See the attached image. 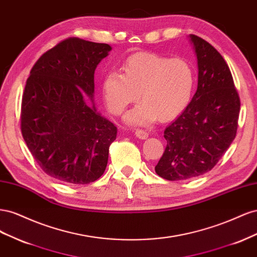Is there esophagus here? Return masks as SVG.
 <instances>
[{
    "instance_id": "obj_1",
    "label": "esophagus",
    "mask_w": 257,
    "mask_h": 257,
    "mask_svg": "<svg viewBox=\"0 0 257 257\" xmlns=\"http://www.w3.org/2000/svg\"><path fill=\"white\" fill-rule=\"evenodd\" d=\"M135 135H136V137H138L139 139H146L147 137H148V133L146 131H144V130H139V128H137L136 131H135Z\"/></svg>"
}]
</instances>
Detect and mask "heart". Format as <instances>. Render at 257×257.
I'll return each mask as SVG.
<instances>
[{
    "label": "heart",
    "instance_id": "obj_1",
    "mask_svg": "<svg viewBox=\"0 0 257 257\" xmlns=\"http://www.w3.org/2000/svg\"><path fill=\"white\" fill-rule=\"evenodd\" d=\"M122 69L123 74L110 72L104 77L102 92L113 114H121L141 93L143 102L126 115L131 124L147 125L158 116L163 121L172 120L191 102L196 77L184 59L138 52L125 60Z\"/></svg>",
    "mask_w": 257,
    "mask_h": 257
}]
</instances>
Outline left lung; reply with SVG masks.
<instances>
[{
  "mask_svg": "<svg viewBox=\"0 0 257 257\" xmlns=\"http://www.w3.org/2000/svg\"><path fill=\"white\" fill-rule=\"evenodd\" d=\"M198 64V84L188 107L165 128V151L155 173L169 181L210 172L237 134L240 98L229 67L212 45L190 35Z\"/></svg>",
  "mask_w": 257,
  "mask_h": 257,
  "instance_id": "obj_1",
  "label": "left lung"
}]
</instances>
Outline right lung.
<instances>
[{
    "mask_svg": "<svg viewBox=\"0 0 257 257\" xmlns=\"http://www.w3.org/2000/svg\"><path fill=\"white\" fill-rule=\"evenodd\" d=\"M108 44L69 37L46 51L30 72L22 94V137L44 173L62 182L88 184L105 172L116 137L93 99L94 71Z\"/></svg>",
    "mask_w": 257,
    "mask_h": 257,
    "instance_id": "1",
    "label": "right lung"
}]
</instances>
